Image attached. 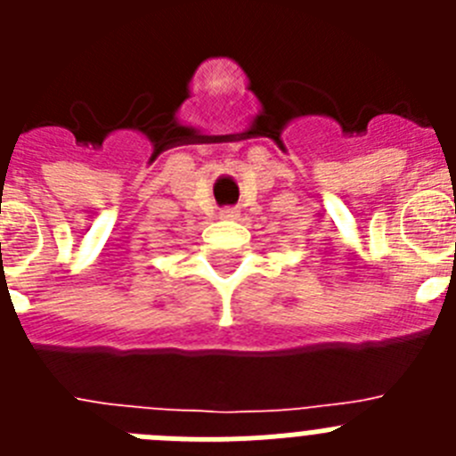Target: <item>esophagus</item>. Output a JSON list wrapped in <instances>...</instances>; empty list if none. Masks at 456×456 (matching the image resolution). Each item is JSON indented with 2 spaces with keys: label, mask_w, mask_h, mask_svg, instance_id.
<instances>
[{
  "label": "esophagus",
  "mask_w": 456,
  "mask_h": 456,
  "mask_svg": "<svg viewBox=\"0 0 456 456\" xmlns=\"http://www.w3.org/2000/svg\"><path fill=\"white\" fill-rule=\"evenodd\" d=\"M240 216V209L237 208H224L219 212V219H237Z\"/></svg>",
  "instance_id": "1"
}]
</instances>
